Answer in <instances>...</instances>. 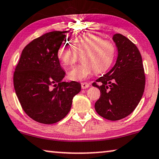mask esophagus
<instances>
[{
	"instance_id": "obj_1",
	"label": "esophagus",
	"mask_w": 159,
	"mask_h": 159,
	"mask_svg": "<svg viewBox=\"0 0 159 159\" xmlns=\"http://www.w3.org/2000/svg\"><path fill=\"white\" fill-rule=\"evenodd\" d=\"M89 87V84L86 82H84V83H81V88L83 89H87Z\"/></svg>"
}]
</instances>
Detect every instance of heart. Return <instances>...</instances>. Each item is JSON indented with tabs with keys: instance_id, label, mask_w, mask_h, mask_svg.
<instances>
[{
	"instance_id": "obj_1",
	"label": "heart",
	"mask_w": 159,
	"mask_h": 159,
	"mask_svg": "<svg viewBox=\"0 0 159 159\" xmlns=\"http://www.w3.org/2000/svg\"><path fill=\"white\" fill-rule=\"evenodd\" d=\"M73 48L61 45L57 51V57L62 64L70 67L76 61L78 55L82 54V63L74 67L68 73L69 79L83 80L94 73L106 71L112 63L115 47L109 40L102 39L93 33H85L74 37Z\"/></svg>"
}]
</instances>
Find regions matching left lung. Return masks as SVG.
Returning a JSON list of instances; mask_svg holds the SVG:
<instances>
[{
    "label": "left lung",
    "instance_id": "obj_1",
    "mask_svg": "<svg viewBox=\"0 0 159 159\" xmlns=\"http://www.w3.org/2000/svg\"><path fill=\"white\" fill-rule=\"evenodd\" d=\"M112 39L118 51L116 63L92 85L102 93L95 103L97 112L105 119L116 121L135 110L143 94L146 76L141 55L135 44L120 34H115Z\"/></svg>",
    "mask_w": 159,
    "mask_h": 159
}]
</instances>
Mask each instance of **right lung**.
Returning a JSON list of instances; mask_svg holds the SVG:
<instances>
[{
    "instance_id": "1",
    "label": "right lung",
    "mask_w": 159,
    "mask_h": 159,
    "mask_svg": "<svg viewBox=\"0 0 159 159\" xmlns=\"http://www.w3.org/2000/svg\"><path fill=\"white\" fill-rule=\"evenodd\" d=\"M68 31L46 33L22 50L13 73V86L24 111L39 123L59 122L70 110L73 98L80 92L79 82H64L66 73L57 51Z\"/></svg>"
}]
</instances>
